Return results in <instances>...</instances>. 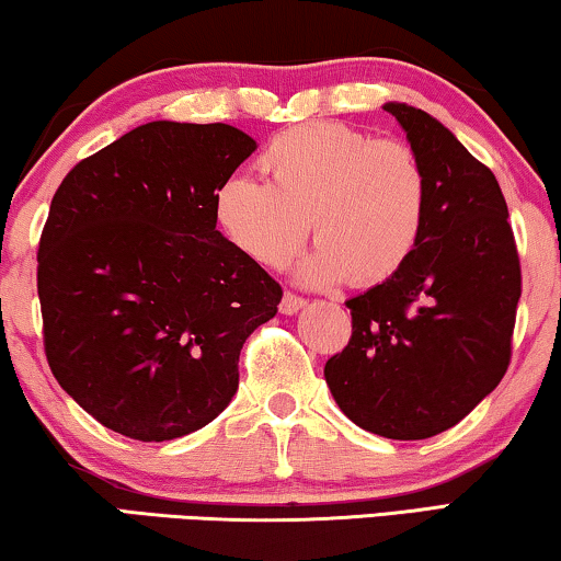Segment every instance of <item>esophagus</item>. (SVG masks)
Returning <instances> with one entry per match:
<instances>
[{"label":"esophagus","mask_w":561,"mask_h":561,"mask_svg":"<svg viewBox=\"0 0 561 561\" xmlns=\"http://www.w3.org/2000/svg\"><path fill=\"white\" fill-rule=\"evenodd\" d=\"M304 306H306V298H300V296L290 294V290H288V294L283 296V300H280V313L294 316V313H298Z\"/></svg>","instance_id":"esophagus-1"}]
</instances>
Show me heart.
<instances>
[{
    "instance_id": "b5f03b06",
    "label": "heart",
    "mask_w": 561,
    "mask_h": 561,
    "mask_svg": "<svg viewBox=\"0 0 561 561\" xmlns=\"http://www.w3.org/2000/svg\"><path fill=\"white\" fill-rule=\"evenodd\" d=\"M267 182L232 176L215 197L227 242L263 267H283L313 227L319 248L298 267L311 286L348 278L375 286L415 253L427 180L402 141H377L346 124L313 121L265 146Z\"/></svg>"
}]
</instances>
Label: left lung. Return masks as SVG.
<instances>
[{"mask_svg":"<svg viewBox=\"0 0 561 561\" xmlns=\"http://www.w3.org/2000/svg\"><path fill=\"white\" fill-rule=\"evenodd\" d=\"M427 180L415 253L348 298L352 339L323 367L341 412L369 433L425 440L468 415L511 362L522 265L496 176L440 121L385 103Z\"/></svg>","mask_w":561,"mask_h":561,"instance_id":"obj_1","label":"left lung"}]
</instances>
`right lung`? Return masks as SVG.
<instances>
[{
    "instance_id": "1",
    "label": "right lung",
    "mask_w": 561,
    "mask_h": 561,
    "mask_svg": "<svg viewBox=\"0 0 561 561\" xmlns=\"http://www.w3.org/2000/svg\"><path fill=\"white\" fill-rule=\"evenodd\" d=\"M255 141L227 124L151 121L78 161L37 250L45 356L113 433L164 443L238 392L245 339L283 290L217 230L215 197Z\"/></svg>"
}]
</instances>
